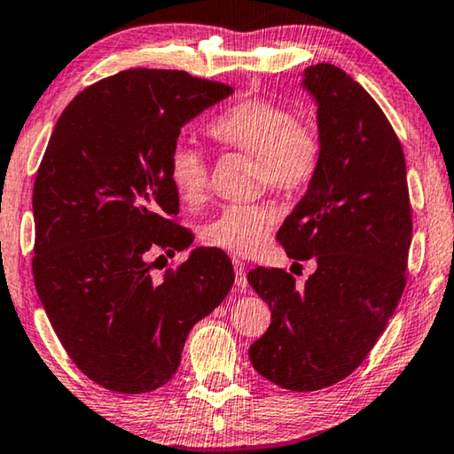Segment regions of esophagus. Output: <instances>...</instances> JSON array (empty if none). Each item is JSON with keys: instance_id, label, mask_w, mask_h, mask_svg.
<instances>
[{"instance_id": "1", "label": "esophagus", "mask_w": 454, "mask_h": 454, "mask_svg": "<svg viewBox=\"0 0 454 454\" xmlns=\"http://www.w3.org/2000/svg\"><path fill=\"white\" fill-rule=\"evenodd\" d=\"M232 264H234V272H236V288L244 292L246 288H248V280H246L244 264H242L240 260H238V258H234V260H232Z\"/></svg>"}]
</instances>
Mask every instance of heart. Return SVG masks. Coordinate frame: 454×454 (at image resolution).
<instances>
[{
    "instance_id": "heart-1",
    "label": "heart",
    "mask_w": 454,
    "mask_h": 454,
    "mask_svg": "<svg viewBox=\"0 0 454 454\" xmlns=\"http://www.w3.org/2000/svg\"><path fill=\"white\" fill-rule=\"evenodd\" d=\"M214 142L228 150L254 156L260 184L284 196L301 194L310 186L320 164V137L312 126L272 99L252 98L226 107L208 124ZM168 178L176 194L188 206L208 196L210 170L202 152L176 144L168 158ZM276 222L266 204H230L204 222L200 238L228 254L252 256L264 248Z\"/></svg>"
}]
</instances>
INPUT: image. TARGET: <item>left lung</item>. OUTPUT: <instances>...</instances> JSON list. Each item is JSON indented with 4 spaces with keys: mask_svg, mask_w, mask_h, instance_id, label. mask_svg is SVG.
Wrapping results in <instances>:
<instances>
[{
    "mask_svg": "<svg viewBox=\"0 0 454 454\" xmlns=\"http://www.w3.org/2000/svg\"><path fill=\"white\" fill-rule=\"evenodd\" d=\"M318 104L320 164L276 240L292 260H317L298 286L258 266L250 286L272 322L250 363L282 388L320 390L363 364L406 286L412 212L398 136L371 94L333 64L304 70Z\"/></svg>",
    "mask_w": 454,
    "mask_h": 454,
    "instance_id": "left-lung-1",
    "label": "left lung"
}]
</instances>
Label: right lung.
I'll return each mask as SVG.
<instances>
[{"mask_svg":"<svg viewBox=\"0 0 454 454\" xmlns=\"http://www.w3.org/2000/svg\"><path fill=\"white\" fill-rule=\"evenodd\" d=\"M232 94L182 70H124L75 96L58 120L34 184L37 296L61 347L99 387L140 395L178 371L188 333L234 284L230 258L192 250L176 224L168 158L182 126Z\"/></svg>","mask_w":454,"mask_h":454,"instance_id":"right-lung-1","label":"right lung"}]
</instances>
